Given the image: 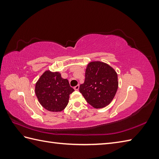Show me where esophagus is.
Listing matches in <instances>:
<instances>
[{"instance_id": "34e87169", "label": "esophagus", "mask_w": 159, "mask_h": 159, "mask_svg": "<svg viewBox=\"0 0 159 159\" xmlns=\"http://www.w3.org/2000/svg\"><path fill=\"white\" fill-rule=\"evenodd\" d=\"M74 89H75V90H79V85H76V86H75L74 87Z\"/></svg>"}]
</instances>
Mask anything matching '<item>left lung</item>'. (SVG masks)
I'll return each mask as SVG.
<instances>
[{
  "label": "left lung",
  "instance_id": "left-lung-1",
  "mask_svg": "<svg viewBox=\"0 0 159 159\" xmlns=\"http://www.w3.org/2000/svg\"><path fill=\"white\" fill-rule=\"evenodd\" d=\"M118 88L117 74L110 66L100 61L91 62L85 71V79L80 92L96 109L109 104Z\"/></svg>",
  "mask_w": 159,
  "mask_h": 159
}]
</instances>
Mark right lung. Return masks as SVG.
I'll list each match as a JSON object with an SVG mask.
<instances>
[{
	"label": "right lung",
	"instance_id": "right-lung-1",
	"mask_svg": "<svg viewBox=\"0 0 159 159\" xmlns=\"http://www.w3.org/2000/svg\"><path fill=\"white\" fill-rule=\"evenodd\" d=\"M35 94L41 105L52 112L63 111L69 102L70 94L74 89L68 80L59 72L47 70L40 76L35 85Z\"/></svg>",
	"mask_w": 159,
	"mask_h": 159
}]
</instances>
